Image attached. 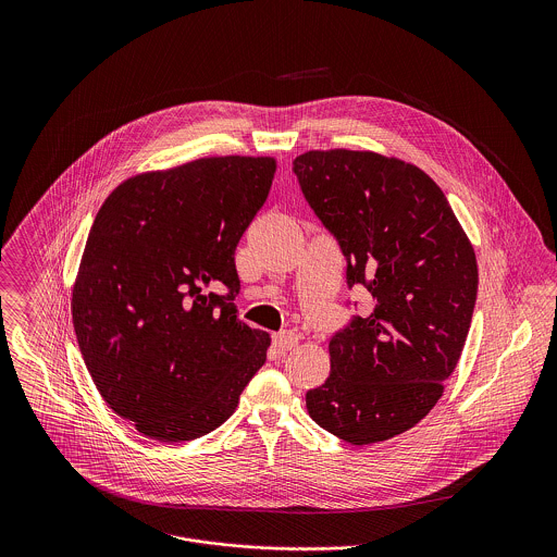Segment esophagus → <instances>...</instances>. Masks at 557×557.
<instances>
[{
  "mask_svg": "<svg viewBox=\"0 0 557 557\" xmlns=\"http://www.w3.org/2000/svg\"><path fill=\"white\" fill-rule=\"evenodd\" d=\"M298 341H300V334H298V332H294V330H285V332H278V334H274V336H272L274 347H276V349H281V351H289V349H294V347L298 345Z\"/></svg>",
  "mask_w": 557,
  "mask_h": 557,
  "instance_id": "esophagus-1",
  "label": "esophagus"
}]
</instances>
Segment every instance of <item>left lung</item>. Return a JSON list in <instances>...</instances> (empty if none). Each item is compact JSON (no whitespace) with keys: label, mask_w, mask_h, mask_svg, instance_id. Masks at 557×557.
Here are the masks:
<instances>
[{"label":"left lung","mask_w":557,"mask_h":557,"mask_svg":"<svg viewBox=\"0 0 557 557\" xmlns=\"http://www.w3.org/2000/svg\"><path fill=\"white\" fill-rule=\"evenodd\" d=\"M300 188L347 259V287L373 311L330 338V377L307 393L311 418L354 444L418 424L442 397L474 315L478 265L442 188L418 166L375 152L294 160Z\"/></svg>","instance_id":"1"}]
</instances>
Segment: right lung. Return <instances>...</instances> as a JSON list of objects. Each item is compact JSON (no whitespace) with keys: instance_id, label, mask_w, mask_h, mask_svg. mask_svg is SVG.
<instances>
[{"instance_id":"1","label":"right lung","mask_w":557,"mask_h":557,"mask_svg":"<svg viewBox=\"0 0 557 557\" xmlns=\"http://www.w3.org/2000/svg\"><path fill=\"white\" fill-rule=\"evenodd\" d=\"M274 171L270 157H214L141 173L94 219L71 302L81 354L104 403L152 440L221 426L265 362L270 334L234 305V255Z\"/></svg>"}]
</instances>
